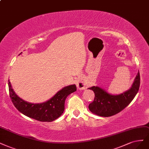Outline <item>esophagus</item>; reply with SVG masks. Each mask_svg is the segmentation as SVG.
Here are the masks:
<instances>
[{
    "instance_id": "34e87169",
    "label": "esophagus",
    "mask_w": 149,
    "mask_h": 149,
    "mask_svg": "<svg viewBox=\"0 0 149 149\" xmlns=\"http://www.w3.org/2000/svg\"><path fill=\"white\" fill-rule=\"evenodd\" d=\"M76 86L79 90H83L86 88V83L84 81H80L76 83Z\"/></svg>"
}]
</instances>
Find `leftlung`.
I'll use <instances>...</instances> for the list:
<instances>
[{"mask_svg": "<svg viewBox=\"0 0 149 149\" xmlns=\"http://www.w3.org/2000/svg\"><path fill=\"white\" fill-rule=\"evenodd\" d=\"M140 86V74L138 72L130 89L121 94L113 95L97 86L89 88L94 91V101L89 105V109L93 113L104 117L115 115L122 111L134 98Z\"/></svg>", "mask_w": 149, "mask_h": 149, "instance_id": "8db88e82", "label": "left lung"}]
</instances>
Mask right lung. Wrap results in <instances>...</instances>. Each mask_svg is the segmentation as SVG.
Here are the masks:
<instances>
[{"instance_id":"obj_1","label":"right lung","mask_w":149,"mask_h":149,"mask_svg":"<svg viewBox=\"0 0 149 149\" xmlns=\"http://www.w3.org/2000/svg\"><path fill=\"white\" fill-rule=\"evenodd\" d=\"M10 97L13 105L22 113L31 118L42 122H51L61 115L65 110V102L70 94L76 91V85L66 86L52 98L42 104H31L20 99L13 91L8 80Z\"/></svg>"}]
</instances>
